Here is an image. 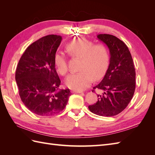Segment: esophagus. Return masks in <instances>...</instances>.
Segmentation results:
<instances>
[{"label":"esophagus","instance_id":"34e87169","mask_svg":"<svg viewBox=\"0 0 155 155\" xmlns=\"http://www.w3.org/2000/svg\"><path fill=\"white\" fill-rule=\"evenodd\" d=\"M72 93H79V94L83 93V92L81 91H72Z\"/></svg>","mask_w":155,"mask_h":155}]
</instances>
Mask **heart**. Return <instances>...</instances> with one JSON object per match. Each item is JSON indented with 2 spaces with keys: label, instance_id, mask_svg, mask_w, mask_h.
Listing matches in <instances>:
<instances>
[{
  "label": "heart",
  "instance_id": "b5f03b06",
  "mask_svg": "<svg viewBox=\"0 0 155 155\" xmlns=\"http://www.w3.org/2000/svg\"><path fill=\"white\" fill-rule=\"evenodd\" d=\"M66 48L73 57L81 58L80 71L70 74L66 79L65 83L68 88L75 91L84 90L91 85L92 78L97 80L104 76L109 61V51L105 45H94L90 40L79 38L70 42ZM54 63L61 75L67 74L68 66L64 53L57 51L54 55Z\"/></svg>",
  "mask_w": 155,
  "mask_h": 155
}]
</instances>
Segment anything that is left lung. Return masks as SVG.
I'll list each match as a JSON object with an SVG mask.
<instances>
[{"label": "left lung", "instance_id": "obj_1", "mask_svg": "<svg viewBox=\"0 0 155 155\" xmlns=\"http://www.w3.org/2000/svg\"><path fill=\"white\" fill-rule=\"evenodd\" d=\"M97 37L109 48L110 61L104 78L93 87L103 92L97 95L98 100L88 109L95 114L110 117L122 112L132 100L136 87L135 68L129 48L122 41L109 34H99Z\"/></svg>", "mask_w": 155, "mask_h": 155}]
</instances>
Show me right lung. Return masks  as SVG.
I'll return each mask as SVG.
<instances>
[{"mask_svg":"<svg viewBox=\"0 0 155 155\" xmlns=\"http://www.w3.org/2000/svg\"><path fill=\"white\" fill-rule=\"evenodd\" d=\"M62 41L57 35L45 36L26 48L17 64L15 80L23 104L33 113L54 116L66 107L68 88L59 89L54 55Z\"/></svg>","mask_w":155,"mask_h":155,"instance_id":"right-lung-1","label":"right lung"}]
</instances>
